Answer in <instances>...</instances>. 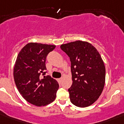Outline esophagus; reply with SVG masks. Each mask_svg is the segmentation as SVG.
I'll return each instance as SVG.
<instances>
[{
    "label": "esophagus",
    "instance_id": "34e87169",
    "mask_svg": "<svg viewBox=\"0 0 124 124\" xmlns=\"http://www.w3.org/2000/svg\"><path fill=\"white\" fill-rule=\"evenodd\" d=\"M62 78H58V79H57V80H58V82L60 83V82H61V81H62Z\"/></svg>",
    "mask_w": 124,
    "mask_h": 124
}]
</instances>
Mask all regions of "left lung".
<instances>
[{
	"instance_id": "left-lung-1",
	"label": "left lung",
	"mask_w": 124,
	"mask_h": 124,
	"mask_svg": "<svg viewBox=\"0 0 124 124\" xmlns=\"http://www.w3.org/2000/svg\"><path fill=\"white\" fill-rule=\"evenodd\" d=\"M60 48L71 61V102L80 108L92 105L102 94L106 80V68L100 53L91 44L82 40L62 44Z\"/></svg>"
}]
</instances>
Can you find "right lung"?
I'll return each instance as SVG.
<instances>
[{
    "label": "right lung",
    "mask_w": 124,
    "mask_h": 124,
    "mask_svg": "<svg viewBox=\"0 0 124 124\" xmlns=\"http://www.w3.org/2000/svg\"><path fill=\"white\" fill-rule=\"evenodd\" d=\"M55 45L28 43L20 50L13 69V77L22 97L36 106H44L56 98L58 83L50 76H44L46 70V59Z\"/></svg>",
    "instance_id": "add662e5"
}]
</instances>
